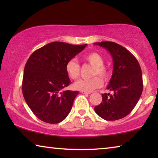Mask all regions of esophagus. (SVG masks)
Wrapping results in <instances>:
<instances>
[{
  "label": "esophagus",
  "instance_id": "obj_1",
  "mask_svg": "<svg viewBox=\"0 0 158 158\" xmlns=\"http://www.w3.org/2000/svg\"><path fill=\"white\" fill-rule=\"evenodd\" d=\"M81 93H83V94H90V92H86V91H84V90H81Z\"/></svg>",
  "mask_w": 158,
  "mask_h": 158
}]
</instances>
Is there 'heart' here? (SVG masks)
<instances>
[{
	"label": "heart",
	"instance_id": "obj_1",
	"mask_svg": "<svg viewBox=\"0 0 158 158\" xmlns=\"http://www.w3.org/2000/svg\"><path fill=\"white\" fill-rule=\"evenodd\" d=\"M83 59L90 65L94 66L93 70V76L89 79H80L74 84L77 89L84 91L90 92L93 90L100 88L102 85V81H107L111 75L110 69L107 66L104 65V58L102 56L97 52H90L84 56ZM81 67L79 64L74 59H71L67 62L65 65V71L68 76L74 80L77 79L80 76ZM99 75L101 77L95 76Z\"/></svg>",
	"mask_w": 158,
	"mask_h": 158
}]
</instances>
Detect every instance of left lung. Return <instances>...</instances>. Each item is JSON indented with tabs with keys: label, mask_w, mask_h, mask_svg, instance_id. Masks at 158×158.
Masks as SVG:
<instances>
[{
	"label": "left lung",
	"mask_w": 158,
	"mask_h": 158,
	"mask_svg": "<svg viewBox=\"0 0 158 158\" xmlns=\"http://www.w3.org/2000/svg\"><path fill=\"white\" fill-rule=\"evenodd\" d=\"M110 52L113 74L107 89L114 94H102V101L95 111L106 121H116L127 116L137 105L143 91L141 69L137 58L121 45L113 42H96Z\"/></svg>",
	"instance_id": "8db88e82"
}]
</instances>
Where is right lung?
<instances>
[{
	"label": "right lung",
	"mask_w": 158,
	"mask_h": 158,
	"mask_svg": "<svg viewBox=\"0 0 158 158\" xmlns=\"http://www.w3.org/2000/svg\"><path fill=\"white\" fill-rule=\"evenodd\" d=\"M86 45L53 42L29 57L23 72L22 93L29 108L40 120L56 124L68 116L79 92L63 90L71 83L65 65Z\"/></svg>",
	"instance_id": "obj_1"
}]
</instances>
